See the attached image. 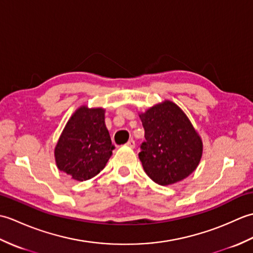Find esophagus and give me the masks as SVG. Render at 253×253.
Masks as SVG:
<instances>
[{
  "label": "esophagus",
  "instance_id": "1",
  "mask_svg": "<svg viewBox=\"0 0 253 253\" xmlns=\"http://www.w3.org/2000/svg\"><path fill=\"white\" fill-rule=\"evenodd\" d=\"M126 146L131 148V149H133V148H135V146H136V143H135V141L132 140V139H130V140L126 143Z\"/></svg>",
  "mask_w": 253,
  "mask_h": 253
}]
</instances>
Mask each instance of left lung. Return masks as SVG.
<instances>
[{"mask_svg":"<svg viewBox=\"0 0 253 253\" xmlns=\"http://www.w3.org/2000/svg\"><path fill=\"white\" fill-rule=\"evenodd\" d=\"M139 117L146 138L139 159L150 178L169 186L196 170L202 158V139L178 105L165 100L139 113Z\"/></svg>","mask_w":253,"mask_h":253,"instance_id":"8db88e82","label":"left lung"}]
</instances>
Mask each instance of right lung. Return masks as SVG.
I'll list each match as a JSON object with an SVG mask.
<instances>
[{
	"mask_svg": "<svg viewBox=\"0 0 253 253\" xmlns=\"http://www.w3.org/2000/svg\"><path fill=\"white\" fill-rule=\"evenodd\" d=\"M105 110L82 105L66 123L54 149L57 169L84 181L105 168L114 146L105 126Z\"/></svg>",
	"mask_w": 253,
	"mask_h": 253,
	"instance_id": "obj_1",
	"label": "right lung"
}]
</instances>
